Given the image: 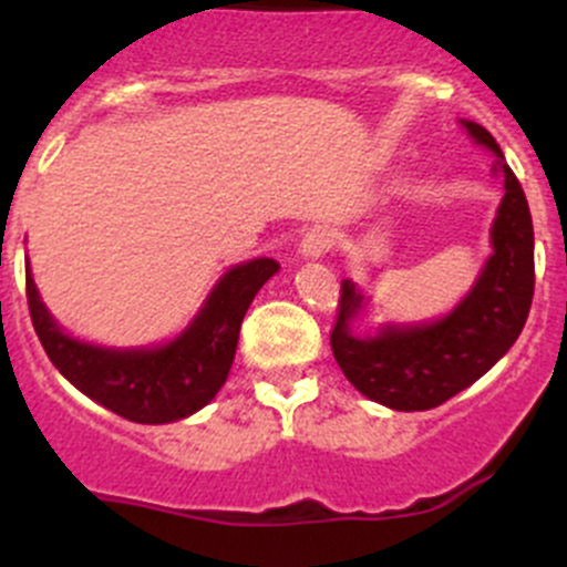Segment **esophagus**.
I'll return each instance as SVG.
<instances>
[{"instance_id": "esophagus-1", "label": "esophagus", "mask_w": 567, "mask_h": 567, "mask_svg": "<svg viewBox=\"0 0 567 567\" xmlns=\"http://www.w3.org/2000/svg\"><path fill=\"white\" fill-rule=\"evenodd\" d=\"M334 238L329 229L318 227V229H310V233L305 235V240H301V255L305 257H321L327 255L329 249H332Z\"/></svg>"}]
</instances>
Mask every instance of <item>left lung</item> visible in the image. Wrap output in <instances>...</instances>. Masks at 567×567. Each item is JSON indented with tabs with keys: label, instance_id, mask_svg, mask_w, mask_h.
Returning <instances> with one entry per match:
<instances>
[{
	"label": "left lung",
	"instance_id": "left-lung-1",
	"mask_svg": "<svg viewBox=\"0 0 567 567\" xmlns=\"http://www.w3.org/2000/svg\"><path fill=\"white\" fill-rule=\"evenodd\" d=\"M476 144L496 152L504 199L493 221V255L471 293L446 318L421 327H384L373 338L351 332L362 310L354 282L340 285L332 354L351 384L390 410H432L491 371L518 340L535 296V229L526 194L504 163L496 137L463 121Z\"/></svg>",
	"mask_w": 567,
	"mask_h": 567
}]
</instances>
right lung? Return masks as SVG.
<instances>
[{
	"label": "right lung",
	"mask_w": 567,
	"mask_h": 567,
	"mask_svg": "<svg viewBox=\"0 0 567 567\" xmlns=\"http://www.w3.org/2000/svg\"><path fill=\"white\" fill-rule=\"evenodd\" d=\"M279 271L271 257L235 266L177 340L157 349H102L69 338L54 323L27 268L32 327L52 365L76 390L135 423H168L194 415L227 382L240 323L257 290Z\"/></svg>",
	"instance_id": "right-lung-1"
}]
</instances>
